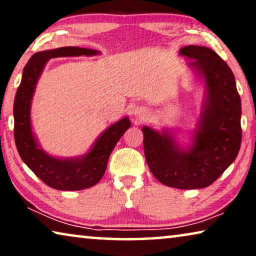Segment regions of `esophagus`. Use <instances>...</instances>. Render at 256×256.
I'll use <instances>...</instances> for the list:
<instances>
[{
  "label": "esophagus",
  "instance_id": "obj_1",
  "mask_svg": "<svg viewBox=\"0 0 256 256\" xmlns=\"http://www.w3.org/2000/svg\"><path fill=\"white\" fill-rule=\"evenodd\" d=\"M138 116H142L143 113H142V112H138Z\"/></svg>",
  "mask_w": 256,
  "mask_h": 256
}]
</instances>
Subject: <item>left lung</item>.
<instances>
[{
  "label": "left lung",
  "instance_id": "8db88e82",
  "mask_svg": "<svg viewBox=\"0 0 256 256\" xmlns=\"http://www.w3.org/2000/svg\"><path fill=\"white\" fill-rule=\"evenodd\" d=\"M180 56L204 76L206 98L194 143L182 149L168 132L143 127L144 156L152 174L166 186L191 190L211 185L236 158L241 138V100L230 66L212 48L188 45Z\"/></svg>",
  "mask_w": 256,
  "mask_h": 256
}]
</instances>
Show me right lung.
Wrapping results in <instances>:
<instances>
[{"instance_id": "add662e5", "label": "right lung", "mask_w": 256, "mask_h": 256, "mask_svg": "<svg viewBox=\"0 0 256 256\" xmlns=\"http://www.w3.org/2000/svg\"><path fill=\"white\" fill-rule=\"evenodd\" d=\"M96 50L78 46H65L37 52L29 59L14 102V136L17 152L30 170L52 188L76 191L96 185L106 171L108 158L118 140L130 127L124 118L104 130L87 155L74 160H60L48 156L38 146L30 124V104L34 87L44 65L51 58L72 56H93Z\"/></svg>"}]
</instances>
